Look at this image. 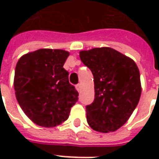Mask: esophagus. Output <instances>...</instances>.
<instances>
[{
  "instance_id": "esophagus-1",
  "label": "esophagus",
  "mask_w": 159,
  "mask_h": 159,
  "mask_svg": "<svg viewBox=\"0 0 159 159\" xmlns=\"http://www.w3.org/2000/svg\"><path fill=\"white\" fill-rule=\"evenodd\" d=\"M76 89H77V91H78V92H80V91H81V89H82V85H81V84H77V85H76Z\"/></svg>"
}]
</instances>
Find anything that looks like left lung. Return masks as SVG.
Masks as SVG:
<instances>
[{"label": "left lung", "instance_id": "left-lung-1", "mask_svg": "<svg viewBox=\"0 0 159 159\" xmlns=\"http://www.w3.org/2000/svg\"><path fill=\"white\" fill-rule=\"evenodd\" d=\"M93 76L94 100L86 107L87 122L101 133L116 131L129 120L141 94L140 70L129 57L111 48L80 52Z\"/></svg>", "mask_w": 159, "mask_h": 159}]
</instances>
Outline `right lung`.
Instances as JSON below:
<instances>
[{
  "label": "right lung",
  "instance_id": "right-lung-1",
  "mask_svg": "<svg viewBox=\"0 0 159 159\" xmlns=\"http://www.w3.org/2000/svg\"><path fill=\"white\" fill-rule=\"evenodd\" d=\"M69 55L62 49L42 48L23 55L16 65V99L39 126L52 128L64 123L78 100V92L63 67Z\"/></svg>",
  "mask_w": 159,
  "mask_h": 159
}]
</instances>
